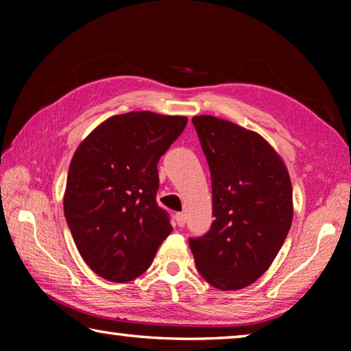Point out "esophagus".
Segmentation results:
<instances>
[{
	"label": "esophagus",
	"instance_id": "esophagus-1",
	"mask_svg": "<svg viewBox=\"0 0 351 351\" xmlns=\"http://www.w3.org/2000/svg\"><path fill=\"white\" fill-rule=\"evenodd\" d=\"M175 221L178 224V228H182V226L186 224V215H184V213H176Z\"/></svg>",
	"mask_w": 351,
	"mask_h": 351
}]
</instances>
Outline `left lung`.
I'll list each match as a JSON object with an SVG mask.
<instances>
[{
  "instance_id": "8db88e82",
  "label": "left lung",
  "mask_w": 351,
  "mask_h": 351,
  "mask_svg": "<svg viewBox=\"0 0 351 351\" xmlns=\"http://www.w3.org/2000/svg\"><path fill=\"white\" fill-rule=\"evenodd\" d=\"M192 122L210 169L215 219L189 245L212 287L241 289L269 268L293 223L288 169L258 133L215 116Z\"/></svg>"
}]
</instances>
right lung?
Segmentation results:
<instances>
[{"mask_svg": "<svg viewBox=\"0 0 351 351\" xmlns=\"http://www.w3.org/2000/svg\"><path fill=\"white\" fill-rule=\"evenodd\" d=\"M186 123L184 116L132 111L106 119L77 147L64 217L82 258L105 280L144 274L173 229L156 203L158 161Z\"/></svg>", "mask_w": 351, "mask_h": 351, "instance_id": "1", "label": "right lung"}]
</instances>
